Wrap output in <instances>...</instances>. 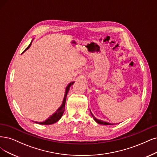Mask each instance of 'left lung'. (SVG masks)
<instances>
[{
  "instance_id": "left-lung-1",
  "label": "left lung",
  "mask_w": 157,
  "mask_h": 157,
  "mask_svg": "<svg viewBox=\"0 0 157 157\" xmlns=\"http://www.w3.org/2000/svg\"><path fill=\"white\" fill-rule=\"evenodd\" d=\"M90 114H91V115H92V117H93V118L94 119V120L96 121V122H97L98 124H103V125H112L111 124L108 123V122H106V121H101V120H98V119L94 117V116L93 114H92V113H91V111H90Z\"/></svg>"
}]
</instances>
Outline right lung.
<instances>
[{"label":"right lung","instance_id":"add662e5","mask_svg":"<svg viewBox=\"0 0 157 157\" xmlns=\"http://www.w3.org/2000/svg\"><path fill=\"white\" fill-rule=\"evenodd\" d=\"M31 44L32 43L30 44V45H29L28 47L24 51H23V52H25L26 50H28L29 48H30ZM23 52H22V53H23ZM74 82H72L71 83H69L68 85V86H67L66 91H65V97H64V99H63V103H62V105H61V106L59 109L57 110V111H56V113L54 114H52L51 117H50L47 120H46L45 121H43V122H37V121H35V122L37 123V124H42V125H50V124H53L57 122V121L62 117L64 111H65V102H66V100H67V94H68V90L70 89V87H71V86H72L74 84Z\"/></svg>","mask_w":157,"mask_h":157}]
</instances>
